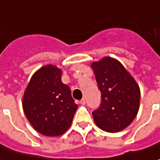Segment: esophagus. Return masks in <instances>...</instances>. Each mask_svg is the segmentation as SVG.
<instances>
[{"mask_svg":"<svg viewBox=\"0 0 160 160\" xmlns=\"http://www.w3.org/2000/svg\"><path fill=\"white\" fill-rule=\"evenodd\" d=\"M85 100H84V99H82V100H81V101H80V104H82V105H84V104H85Z\"/></svg>","mask_w":160,"mask_h":160,"instance_id":"1","label":"esophagus"}]
</instances>
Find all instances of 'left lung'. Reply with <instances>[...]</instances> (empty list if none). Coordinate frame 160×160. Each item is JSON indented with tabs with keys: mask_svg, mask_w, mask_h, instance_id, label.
I'll return each mask as SVG.
<instances>
[{
	"mask_svg": "<svg viewBox=\"0 0 160 160\" xmlns=\"http://www.w3.org/2000/svg\"><path fill=\"white\" fill-rule=\"evenodd\" d=\"M92 68L102 92L99 108L92 112L98 127L108 132L126 128L135 118L140 106V88L118 60L104 57Z\"/></svg>",
	"mask_w": 160,
	"mask_h": 160,
	"instance_id": "obj_1",
	"label": "left lung"
}]
</instances>
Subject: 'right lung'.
Wrapping results in <instances>:
<instances>
[{
    "mask_svg": "<svg viewBox=\"0 0 160 160\" xmlns=\"http://www.w3.org/2000/svg\"><path fill=\"white\" fill-rule=\"evenodd\" d=\"M61 75L62 71L53 65L41 68L31 77L23 96V109L29 123L46 136L63 134L77 108Z\"/></svg>",
    "mask_w": 160,
    "mask_h": 160,
    "instance_id": "obj_1",
    "label": "right lung"
}]
</instances>
